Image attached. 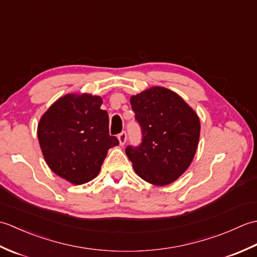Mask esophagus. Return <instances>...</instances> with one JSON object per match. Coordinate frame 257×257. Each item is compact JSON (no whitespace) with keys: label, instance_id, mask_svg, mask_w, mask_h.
<instances>
[{"label":"esophagus","instance_id":"esophagus-1","mask_svg":"<svg viewBox=\"0 0 257 257\" xmlns=\"http://www.w3.org/2000/svg\"><path fill=\"white\" fill-rule=\"evenodd\" d=\"M118 140H119V144L123 146L125 144V141H127V133L125 132H121L118 135Z\"/></svg>","mask_w":257,"mask_h":257}]
</instances>
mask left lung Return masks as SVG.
Listing matches in <instances>:
<instances>
[{
  "mask_svg": "<svg viewBox=\"0 0 257 257\" xmlns=\"http://www.w3.org/2000/svg\"><path fill=\"white\" fill-rule=\"evenodd\" d=\"M141 143L127 146L125 155L145 181L167 185L187 170L200 137L198 114L176 92L154 87L130 99Z\"/></svg>",
  "mask_w": 257,
  "mask_h": 257,
  "instance_id": "1",
  "label": "left lung"
}]
</instances>
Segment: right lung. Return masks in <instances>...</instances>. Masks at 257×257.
<instances>
[{
	"label": "right lung",
	"mask_w": 257,
	"mask_h": 257,
	"mask_svg": "<svg viewBox=\"0 0 257 257\" xmlns=\"http://www.w3.org/2000/svg\"><path fill=\"white\" fill-rule=\"evenodd\" d=\"M101 103L98 96L66 95L53 103L38 123V141L48 167L74 184L94 179L108 149L119 145L109 135V117Z\"/></svg>",
	"instance_id": "obj_1"
}]
</instances>
